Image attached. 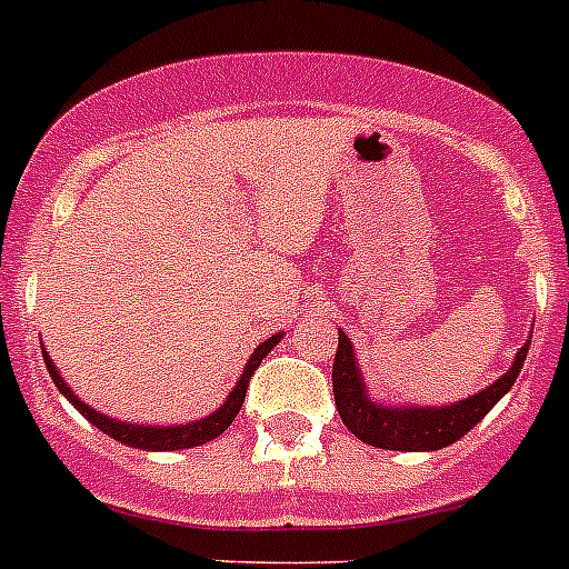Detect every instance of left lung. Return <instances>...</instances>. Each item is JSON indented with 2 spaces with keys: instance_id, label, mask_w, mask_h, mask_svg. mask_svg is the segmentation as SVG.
Here are the masks:
<instances>
[{
  "instance_id": "8db88e82",
  "label": "left lung",
  "mask_w": 569,
  "mask_h": 569,
  "mask_svg": "<svg viewBox=\"0 0 569 569\" xmlns=\"http://www.w3.org/2000/svg\"><path fill=\"white\" fill-rule=\"evenodd\" d=\"M530 341L516 352L513 363L502 378L491 387L479 389L471 398L446 406L420 403H387L369 395L367 380L358 367L356 349L347 332L338 330V352L332 363V392H336L338 415L358 440L387 451H440L460 437H466L473 426L508 395L513 380L519 378L528 358Z\"/></svg>"
}]
</instances>
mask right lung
<instances>
[{
	"label": "right lung",
	"mask_w": 569,
	"mask_h": 569,
	"mask_svg": "<svg viewBox=\"0 0 569 569\" xmlns=\"http://www.w3.org/2000/svg\"><path fill=\"white\" fill-rule=\"evenodd\" d=\"M281 336H284V332H276V336H270L268 341H262L253 352H250L248 363H244L242 375H239L237 380V387L228 392V398L222 400L220 409H213L211 415L200 417V420H189V423H177V426L174 423L171 426L129 423V420H118V417H109L103 415V411H96L92 406H87L76 392H72L70 383H67V380L61 378L59 369H56L53 358L47 356V349H41V358H44L47 372H50L53 383L59 387V392L64 395V398L70 400V403L76 406V409L81 411L92 426H96V429H101L103 435H109L112 440L121 442V446L140 448V451H180V448H194V446H202V442L217 440V437L233 423V417H237L239 409H242L244 389H248L250 383V375L257 372L262 358L281 341Z\"/></svg>",
	"instance_id": "add662e5"
}]
</instances>
